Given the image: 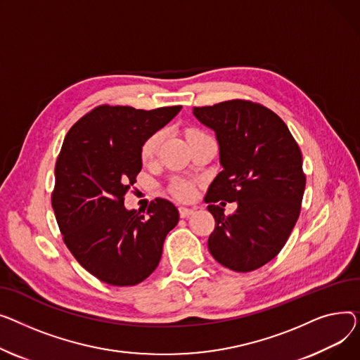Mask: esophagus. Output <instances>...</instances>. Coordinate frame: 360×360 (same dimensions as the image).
Returning <instances> with one entry per match:
<instances>
[{
	"label": "esophagus",
	"mask_w": 360,
	"mask_h": 360,
	"mask_svg": "<svg viewBox=\"0 0 360 360\" xmlns=\"http://www.w3.org/2000/svg\"><path fill=\"white\" fill-rule=\"evenodd\" d=\"M179 212H180V217H181V218H186V217H190V215H192V214L195 212V210H193V209H190V207L180 206V207H179Z\"/></svg>",
	"instance_id": "esophagus-1"
}]
</instances>
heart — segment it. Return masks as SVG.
Here are the masks:
<instances>
[{"mask_svg":"<svg viewBox=\"0 0 360 360\" xmlns=\"http://www.w3.org/2000/svg\"><path fill=\"white\" fill-rule=\"evenodd\" d=\"M200 136H205V134L198 131V129H188L187 131L188 142L192 141V139H195V138H200ZM162 139H164V132L162 131H157V132H154L153 135H150V136L145 139V142L142 143V148H141V158H142V161L150 162L151 160H154V157L157 155V153L160 150V145H161ZM172 190H173V193L179 199H183V200H187V199H190V198L195 195L193 184L190 183V181H187V180H181V179L176 180L173 183Z\"/></svg>","mask_w":360,"mask_h":360,"instance_id":"obj_1","label":"heart"}]
</instances>
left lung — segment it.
I'll return each instance as SVG.
<instances>
[{
  "mask_svg": "<svg viewBox=\"0 0 360 360\" xmlns=\"http://www.w3.org/2000/svg\"><path fill=\"white\" fill-rule=\"evenodd\" d=\"M217 135L222 172L205 202L215 218L207 248L234 271L256 270L279 255L298 221L305 190L302 154L285 122L262 104L229 100L193 108ZM237 201L226 217L216 203Z\"/></svg>",
  "mask_w": 360,
  "mask_h": 360,
  "instance_id": "left-lung-1",
  "label": "left lung"
}]
</instances>
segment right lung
<instances>
[{
    "label": "right lung",
    "instance_id": "right-lung-1",
    "mask_svg": "<svg viewBox=\"0 0 360 360\" xmlns=\"http://www.w3.org/2000/svg\"><path fill=\"white\" fill-rule=\"evenodd\" d=\"M180 110L103 104L81 117L62 143L52 193L56 222L77 262L104 283L145 281L179 222L170 200H153L143 217L124 207V195L142 168V143Z\"/></svg>",
    "mask_w": 360,
    "mask_h": 360
}]
</instances>
